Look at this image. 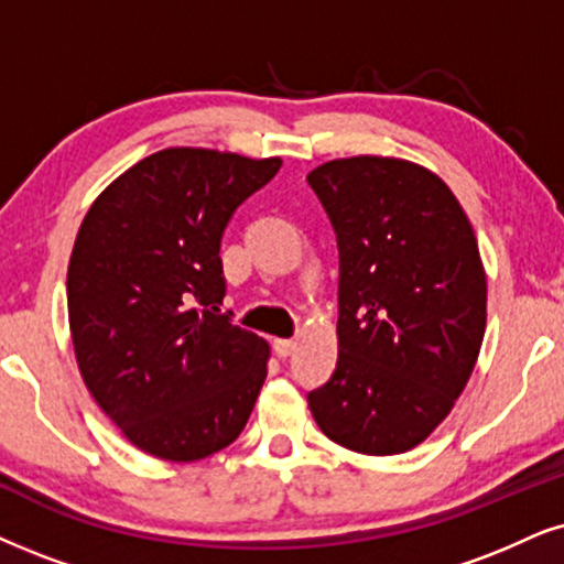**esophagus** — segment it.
<instances>
[{
    "label": "esophagus",
    "mask_w": 564,
    "mask_h": 564,
    "mask_svg": "<svg viewBox=\"0 0 564 564\" xmlns=\"http://www.w3.org/2000/svg\"><path fill=\"white\" fill-rule=\"evenodd\" d=\"M273 348H275L278 356H291L296 351V340L294 338H275Z\"/></svg>",
    "instance_id": "obj_1"
}]
</instances>
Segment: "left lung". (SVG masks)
I'll use <instances>...</instances> for the list:
<instances>
[{
    "label": "left lung",
    "mask_w": 564,
    "mask_h": 564,
    "mask_svg": "<svg viewBox=\"0 0 564 564\" xmlns=\"http://www.w3.org/2000/svg\"><path fill=\"white\" fill-rule=\"evenodd\" d=\"M340 254L338 365L306 395L325 437L361 455L416 447L453 411L487 327L471 220L430 169L384 155L306 174Z\"/></svg>",
    "instance_id": "1"
}]
</instances>
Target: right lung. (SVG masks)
Here are the masks:
<instances>
[{"label": "right lung", "mask_w": 564, "mask_h": 564, "mask_svg": "<svg viewBox=\"0 0 564 564\" xmlns=\"http://www.w3.org/2000/svg\"><path fill=\"white\" fill-rule=\"evenodd\" d=\"M281 159L166 148L117 176L67 268L75 359L101 411L142 453L189 463L245 430L268 375L265 338L220 315V237Z\"/></svg>", "instance_id": "1"}]
</instances>
